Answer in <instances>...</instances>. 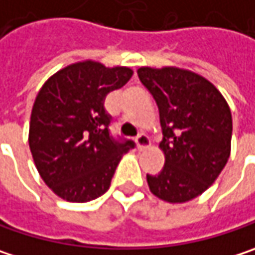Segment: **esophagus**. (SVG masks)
Instances as JSON below:
<instances>
[{
    "label": "esophagus",
    "mask_w": 255,
    "mask_h": 255,
    "mask_svg": "<svg viewBox=\"0 0 255 255\" xmlns=\"http://www.w3.org/2000/svg\"><path fill=\"white\" fill-rule=\"evenodd\" d=\"M135 144H137V149L140 151L146 150L150 147V138L146 135V134H140L137 138H135Z\"/></svg>",
    "instance_id": "esophagus-1"
}]
</instances>
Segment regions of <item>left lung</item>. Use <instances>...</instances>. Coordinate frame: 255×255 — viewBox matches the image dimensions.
<instances>
[{"label":"left lung","mask_w":255,"mask_h":255,"mask_svg":"<svg viewBox=\"0 0 255 255\" xmlns=\"http://www.w3.org/2000/svg\"><path fill=\"white\" fill-rule=\"evenodd\" d=\"M138 79L159 108L165 166L147 174L150 191L169 203L204 193L225 168L232 137L231 109L219 90L196 73L141 67Z\"/></svg>","instance_id":"obj_1"}]
</instances>
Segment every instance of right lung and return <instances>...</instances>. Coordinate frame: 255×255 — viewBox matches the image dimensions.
I'll return each instance as SVG.
<instances>
[{
	"mask_svg": "<svg viewBox=\"0 0 255 255\" xmlns=\"http://www.w3.org/2000/svg\"><path fill=\"white\" fill-rule=\"evenodd\" d=\"M131 76L127 67L86 61L58 71L39 90L29 146L42 179L61 198L86 203L105 194L121 156L134 149L132 140L111 134L104 105Z\"/></svg>",
	"mask_w": 255,
	"mask_h": 255,
	"instance_id": "1",
	"label": "right lung"
}]
</instances>
